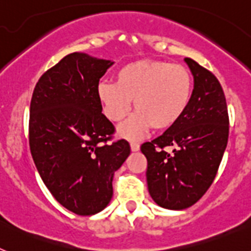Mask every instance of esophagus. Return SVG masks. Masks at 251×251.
Here are the masks:
<instances>
[{
  "mask_svg": "<svg viewBox=\"0 0 251 251\" xmlns=\"http://www.w3.org/2000/svg\"><path fill=\"white\" fill-rule=\"evenodd\" d=\"M130 150H132L133 152L139 151V143H137V142H130Z\"/></svg>",
  "mask_w": 251,
  "mask_h": 251,
  "instance_id": "34e87169",
  "label": "esophagus"
}]
</instances>
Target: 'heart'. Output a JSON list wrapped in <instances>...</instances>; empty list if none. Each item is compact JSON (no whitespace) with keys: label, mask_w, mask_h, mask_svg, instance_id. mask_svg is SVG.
<instances>
[{"label":"heart","mask_w":251,"mask_h":251,"mask_svg":"<svg viewBox=\"0 0 251 251\" xmlns=\"http://www.w3.org/2000/svg\"><path fill=\"white\" fill-rule=\"evenodd\" d=\"M192 75L186 66L163 60H138L122 66L114 84L101 83L98 97L104 113L114 123L136 115L121 128L127 138H138L148 128L174 127L187 110L192 94Z\"/></svg>","instance_id":"obj_1"}]
</instances>
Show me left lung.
<instances>
[{
    "label": "left lung",
    "mask_w": 251,
    "mask_h": 251,
    "mask_svg": "<svg viewBox=\"0 0 251 251\" xmlns=\"http://www.w3.org/2000/svg\"><path fill=\"white\" fill-rule=\"evenodd\" d=\"M194 75L187 110L174 127L141 146L147 158L151 197L161 207L183 210L205 195L217 174L229 138L224 90L210 70L185 57ZM167 147L174 151L168 153Z\"/></svg>",
    "instance_id": "1"
}]
</instances>
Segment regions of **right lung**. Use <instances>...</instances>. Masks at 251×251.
<instances>
[{
    "label": "right lung",
    "instance_id": "1",
    "mask_svg": "<svg viewBox=\"0 0 251 251\" xmlns=\"http://www.w3.org/2000/svg\"><path fill=\"white\" fill-rule=\"evenodd\" d=\"M113 63L73 52L44 73L30 104L28 143L40 177L55 200L81 216L101 211L113 176L129 156L126 139L101 113L100 77Z\"/></svg>",
    "mask_w": 251,
    "mask_h": 251
}]
</instances>
